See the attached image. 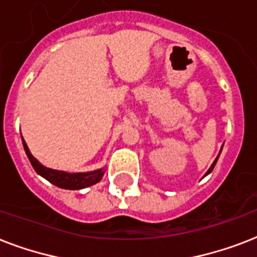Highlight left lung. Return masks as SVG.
Instances as JSON below:
<instances>
[{
	"mask_svg": "<svg viewBox=\"0 0 257 257\" xmlns=\"http://www.w3.org/2000/svg\"><path fill=\"white\" fill-rule=\"evenodd\" d=\"M220 153H221V151H220ZM219 156H220V155H219ZM219 156L216 157V160H215V161H213V163H212V165H211V168L208 169V171H207V173H205V175H204V176H207V175H209V173H211V172H212V171H213V168H215V165H216V163H217V159H219Z\"/></svg>",
	"mask_w": 257,
	"mask_h": 257,
	"instance_id": "left-lung-1",
	"label": "left lung"
}]
</instances>
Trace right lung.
Wrapping results in <instances>:
<instances>
[{
  "instance_id": "right-lung-1",
  "label": "right lung",
  "mask_w": 257,
  "mask_h": 257,
  "mask_svg": "<svg viewBox=\"0 0 257 257\" xmlns=\"http://www.w3.org/2000/svg\"><path fill=\"white\" fill-rule=\"evenodd\" d=\"M22 137V136H21ZM22 145L25 149L26 156L29 159L30 164L34 168V171L37 172L38 175L42 176L44 179H46L49 183L54 184L56 187L64 188V189H84L90 185H94L102 179V176L105 173L104 168L96 169V171L90 172H77V173H69V172L64 171H57V169L46 168L36 159V157L30 153L28 145H26L25 140L22 139Z\"/></svg>"
}]
</instances>
